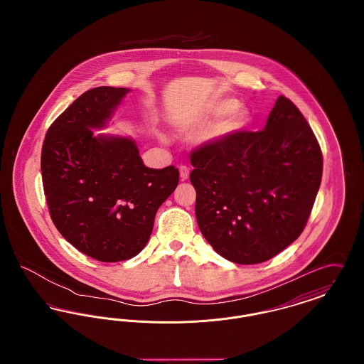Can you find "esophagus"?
<instances>
[{"label": "esophagus", "instance_id": "esophagus-1", "mask_svg": "<svg viewBox=\"0 0 364 364\" xmlns=\"http://www.w3.org/2000/svg\"><path fill=\"white\" fill-rule=\"evenodd\" d=\"M178 171H180V178L181 180H187L188 178V176H190V168H187V166H180L178 168Z\"/></svg>", "mask_w": 364, "mask_h": 364}]
</instances>
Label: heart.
Listing matches in <instances>:
<instances>
[{"instance_id": "obj_1", "label": "heart", "mask_w": 364, "mask_h": 364, "mask_svg": "<svg viewBox=\"0 0 364 364\" xmlns=\"http://www.w3.org/2000/svg\"><path fill=\"white\" fill-rule=\"evenodd\" d=\"M213 122L202 140L206 143H223L239 135L251 120L250 110L235 98H218L208 101L193 114L176 119V125L183 129L195 131Z\"/></svg>"}]
</instances>
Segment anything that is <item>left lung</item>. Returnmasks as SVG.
I'll return each instance as SVG.
<instances>
[{"mask_svg":"<svg viewBox=\"0 0 364 364\" xmlns=\"http://www.w3.org/2000/svg\"><path fill=\"white\" fill-rule=\"evenodd\" d=\"M198 226L223 258L272 259L300 236L322 178V153L309 122L279 95L263 131H242L192 151Z\"/></svg>","mask_w":364,"mask_h":364,"instance_id":"1","label":"left lung"}]
</instances>
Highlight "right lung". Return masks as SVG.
<instances>
[{
    "label": "right lung",
    "mask_w": 364,
    "mask_h": 364,
    "mask_svg": "<svg viewBox=\"0 0 364 364\" xmlns=\"http://www.w3.org/2000/svg\"><path fill=\"white\" fill-rule=\"evenodd\" d=\"M129 88L95 87L48 129L41 171L50 217L63 237L100 262L134 258L153 232L156 210L178 184L174 166L151 169L129 136L98 134Z\"/></svg>",
    "instance_id": "obj_1"
}]
</instances>
